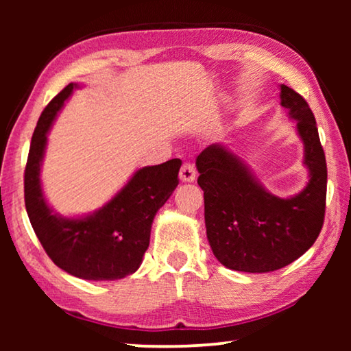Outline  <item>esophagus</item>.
<instances>
[{"instance_id":"34e87169","label":"esophagus","mask_w":351,"mask_h":351,"mask_svg":"<svg viewBox=\"0 0 351 351\" xmlns=\"http://www.w3.org/2000/svg\"><path fill=\"white\" fill-rule=\"evenodd\" d=\"M180 180L182 182H193L197 180V169H195L193 164L184 162L180 170Z\"/></svg>"}]
</instances>
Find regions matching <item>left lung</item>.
<instances>
[{
	"label": "left lung",
	"instance_id": "left-lung-1",
	"mask_svg": "<svg viewBox=\"0 0 351 351\" xmlns=\"http://www.w3.org/2000/svg\"><path fill=\"white\" fill-rule=\"evenodd\" d=\"M282 106L297 121L310 181L299 195L278 198L261 187L239 158L212 144L197 158L204 192L207 240L219 263L243 272H271L310 249L325 218L326 161L313 111L293 88L280 85Z\"/></svg>",
	"mask_w": 351,
	"mask_h": 351
}]
</instances>
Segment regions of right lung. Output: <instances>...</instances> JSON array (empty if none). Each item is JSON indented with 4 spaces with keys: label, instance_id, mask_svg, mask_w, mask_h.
I'll use <instances>...</instances> for the list:
<instances>
[{
    "label": "right lung",
    "instance_id": "obj_1",
    "mask_svg": "<svg viewBox=\"0 0 351 351\" xmlns=\"http://www.w3.org/2000/svg\"><path fill=\"white\" fill-rule=\"evenodd\" d=\"M75 83L47 104L35 127L25 170V204L35 235L54 263L85 280H117L133 274L150 245L156 212L173 193L181 159L144 167L110 203L93 215L62 218L46 204L40 184V165L46 133Z\"/></svg>",
    "mask_w": 351,
    "mask_h": 351
}]
</instances>
